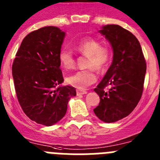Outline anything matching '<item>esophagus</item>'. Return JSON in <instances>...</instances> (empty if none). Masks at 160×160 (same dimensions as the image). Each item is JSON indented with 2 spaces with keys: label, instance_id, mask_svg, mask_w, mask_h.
Listing matches in <instances>:
<instances>
[{
  "label": "esophagus",
  "instance_id": "esophagus-1",
  "mask_svg": "<svg viewBox=\"0 0 160 160\" xmlns=\"http://www.w3.org/2000/svg\"><path fill=\"white\" fill-rule=\"evenodd\" d=\"M87 93V91L85 90H77V95H82Z\"/></svg>",
  "mask_w": 160,
  "mask_h": 160
}]
</instances>
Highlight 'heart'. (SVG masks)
<instances>
[{
  "label": "heart",
  "instance_id": "obj_1",
  "mask_svg": "<svg viewBox=\"0 0 160 160\" xmlns=\"http://www.w3.org/2000/svg\"><path fill=\"white\" fill-rule=\"evenodd\" d=\"M101 41L94 38H86L81 39L75 44V48L82 54L88 56L86 70H78L74 74L68 76L67 82L69 85L79 90L85 89L93 84L98 79L95 68L99 71L106 70L112 58V51L108 45H101ZM58 60L66 70L74 67L75 59L72 51L67 48L60 50Z\"/></svg>",
  "mask_w": 160,
  "mask_h": 160
}]
</instances>
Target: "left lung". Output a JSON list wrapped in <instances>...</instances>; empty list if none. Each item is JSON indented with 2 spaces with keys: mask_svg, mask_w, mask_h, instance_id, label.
I'll use <instances>...</instances> for the list:
<instances>
[{
  "mask_svg": "<svg viewBox=\"0 0 160 160\" xmlns=\"http://www.w3.org/2000/svg\"><path fill=\"white\" fill-rule=\"evenodd\" d=\"M99 32L110 43L113 57L110 67L94 89L100 103L93 112L101 121L112 123L129 115L140 102L147 67L140 42L129 31L108 24Z\"/></svg>",
  "mask_w": 160,
  "mask_h": 160,
  "instance_id": "left-lung-1",
  "label": "left lung"
}]
</instances>
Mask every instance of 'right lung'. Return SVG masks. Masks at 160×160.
<instances>
[{"label": "right lung", "instance_id": "1", "mask_svg": "<svg viewBox=\"0 0 160 160\" xmlns=\"http://www.w3.org/2000/svg\"><path fill=\"white\" fill-rule=\"evenodd\" d=\"M66 33L54 26L33 31L23 39L12 64L17 99L32 121L45 126L56 124L65 116L73 86L63 82L58 60Z\"/></svg>", "mask_w": 160, "mask_h": 160}]
</instances>
